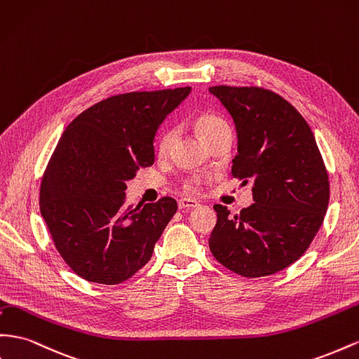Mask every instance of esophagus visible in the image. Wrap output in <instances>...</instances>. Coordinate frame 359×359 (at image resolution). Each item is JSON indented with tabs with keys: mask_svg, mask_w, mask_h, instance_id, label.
Instances as JSON below:
<instances>
[{
	"mask_svg": "<svg viewBox=\"0 0 359 359\" xmlns=\"http://www.w3.org/2000/svg\"><path fill=\"white\" fill-rule=\"evenodd\" d=\"M198 207H199V203L196 201L189 199V198H184V199L178 201V208L180 210H193V208H198Z\"/></svg>",
	"mask_w": 359,
	"mask_h": 359,
	"instance_id": "1",
	"label": "esophagus"
}]
</instances>
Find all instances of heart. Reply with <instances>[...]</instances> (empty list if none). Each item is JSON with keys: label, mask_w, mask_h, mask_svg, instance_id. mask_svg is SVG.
I'll return each instance as SVG.
<instances>
[{"label": "heart", "mask_w": 359, "mask_h": 359, "mask_svg": "<svg viewBox=\"0 0 359 359\" xmlns=\"http://www.w3.org/2000/svg\"><path fill=\"white\" fill-rule=\"evenodd\" d=\"M195 128H196L198 134L201 135V139L205 143H208L211 139H215L216 135L220 134L222 131L229 130L226 122L215 114L199 116V118L195 121ZM173 140H175V130L166 128L160 133L158 139H157V154L160 157L168 156L170 148H172ZM184 189H186V191H189V193H195L199 189V180H191V181L186 182Z\"/></svg>", "instance_id": "b5f03b06"}]
</instances>
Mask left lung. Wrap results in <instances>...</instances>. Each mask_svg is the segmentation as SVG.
I'll return each mask as SVG.
<instances>
[{"label":"left lung","instance_id":"8db88e82","mask_svg":"<svg viewBox=\"0 0 359 359\" xmlns=\"http://www.w3.org/2000/svg\"><path fill=\"white\" fill-rule=\"evenodd\" d=\"M237 131L232 175L252 182L254 203L231 216L215 205L210 250L246 278L273 275L304 255L329 203V181L314 134L283 96L259 87H210Z\"/></svg>","mask_w":359,"mask_h":359}]
</instances>
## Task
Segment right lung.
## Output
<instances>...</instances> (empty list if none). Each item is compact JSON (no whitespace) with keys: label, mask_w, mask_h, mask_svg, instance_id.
I'll use <instances>...</instances> for the list:
<instances>
[{"label":"right lung","mask_w":359,"mask_h":359,"mask_svg":"<svg viewBox=\"0 0 359 359\" xmlns=\"http://www.w3.org/2000/svg\"><path fill=\"white\" fill-rule=\"evenodd\" d=\"M190 92L178 87L116 95L84 110L63 131L39 203L57 250L83 279L121 284L151 259L177 201L125 205V189L140 168L154 163L157 130Z\"/></svg>","instance_id":"obj_1"}]
</instances>
